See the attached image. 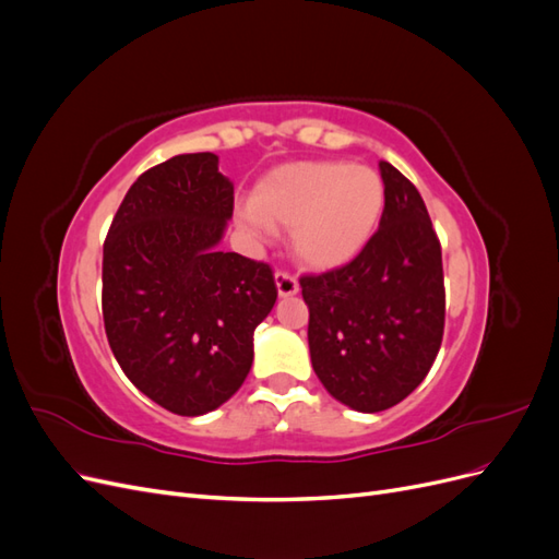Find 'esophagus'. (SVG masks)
Returning a JSON list of instances; mask_svg holds the SVG:
<instances>
[{
	"label": "esophagus",
	"instance_id": "1",
	"mask_svg": "<svg viewBox=\"0 0 559 559\" xmlns=\"http://www.w3.org/2000/svg\"><path fill=\"white\" fill-rule=\"evenodd\" d=\"M275 284H277V294L282 298L298 294V280L292 273H286V270H277V273H275Z\"/></svg>",
	"mask_w": 559,
	"mask_h": 559
}]
</instances>
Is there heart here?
<instances>
[{
    "label": "heart",
    "mask_w": 559,
    "mask_h": 559,
    "mask_svg": "<svg viewBox=\"0 0 559 559\" xmlns=\"http://www.w3.org/2000/svg\"><path fill=\"white\" fill-rule=\"evenodd\" d=\"M382 210L384 181L376 170L347 160H306L270 173L242 216L253 230H292L296 259L329 270L357 257Z\"/></svg>",
    "instance_id": "1"
}]
</instances>
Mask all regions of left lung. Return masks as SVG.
<instances>
[{
	"instance_id": "left-lung-1",
	"label": "left lung",
	"mask_w": 559,
	"mask_h": 559,
	"mask_svg": "<svg viewBox=\"0 0 559 559\" xmlns=\"http://www.w3.org/2000/svg\"><path fill=\"white\" fill-rule=\"evenodd\" d=\"M380 228L349 263L302 275L308 343L329 394L380 413L427 378L445 329L441 240L425 200L394 165L380 163Z\"/></svg>"
}]
</instances>
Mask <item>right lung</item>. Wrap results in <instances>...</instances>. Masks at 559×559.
<instances>
[{
	"mask_svg": "<svg viewBox=\"0 0 559 559\" xmlns=\"http://www.w3.org/2000/svg\"><path fill=\"white\" fill-rule=\"evenodd\" d=\"M233 183L210 151L148 167L114 214L103 257L107 341L128 380L183 417L242 386L277 286L263 261L218 251Z\"/></svg>",
	"mask_w": 559,
	"mask_h": 559,
	"instance_id": "add662e5",
	"label": "right lung"
}]
</instances>
